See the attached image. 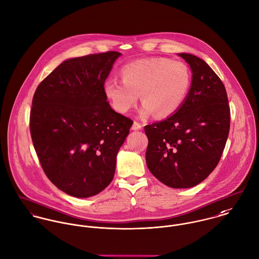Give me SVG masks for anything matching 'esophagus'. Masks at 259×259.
I'll use <instances>...</instances> for the list:
<instances>
[{
  "label": "esophagus",
  "instance_id": "34e87169",
  "mask_svg": "<svg viewBox=\"0 0 259 259\" xmlns=\"http://www.w3.org/2000/svg\"><path fill=\"white\" fill-rule=\"evenodd\" d=\"M142 129V125L136 121H134L133 125H132V130L134 131H137V130H141Z\"/></svg>",
  "mask_w": 259,
  "mask_h": 259
}]
</instances>
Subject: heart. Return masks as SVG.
<instances>
[{
  "instance_id": "obj_1",
  "label": "heart",
  "mask_w": 259,
  "mask_h": 259,
  "mask_svg": "<svg viewBox=\"0 0 259 259\" xmlns=\"http://www.w3.org/2000/svg\"><path fill=\"white\" fill-rule=\"evenodd\" d=\"M121 76L122 81L108 79L104 83L105 96L116 111L124 114L135 106L141 93L143 117L154 112L163 118L173 115L184 103L191 86L189 67L162 57L127 64L121 69Z\"/></svg>"
}]
</instances>
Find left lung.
Instances as JSON below:
<instances>
[{
  "label": "left lung",
  "mask_w": 259,
  "mask_h": 259,
  "mask_svg": "<svg viewBox=\"0 0 259 259\" xmlns=\"http://www.w3.org/2000/svg\"><path fill=\"white\" fill-rule=\"evenodd\" d=\"M192 72L188 95L179 110L144 127L150 172L172 188H191L217 166L230 127V109L220 78L202 59L178 54Z\"/></svg>",
  "instance_id": "1"
}]
</instances>
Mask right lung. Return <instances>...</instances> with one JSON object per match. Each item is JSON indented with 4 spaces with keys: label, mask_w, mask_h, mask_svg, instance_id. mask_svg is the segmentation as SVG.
I'll return each mask as SVG.
<instances>
[{
    "label": "right lung",
    "mask_w": 259,
    "mask_h": 259,
    "mask_svg": "<svg viewBox=\"0 0 259 259\" xmlns=\"http://www.w3.org/2000/svg\"><path fill=\"white\" fill-rule=\"evenodd\" d=\"M121 53L92 54L60 64L38 86L30 130L53 184L78 198L94 196L112 181L116 157L133 121L115 112L104 83Z\"/></svg>",
    "instance_id": "obj_1"
}]
</instances>
